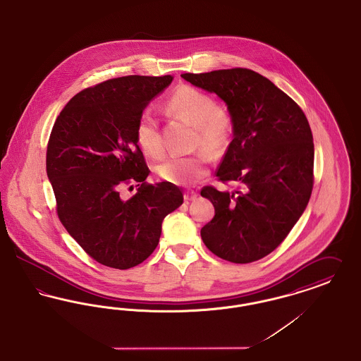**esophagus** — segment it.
Masks as SVG:
<instances>
[{
    "mask_svg": "<svg viewBox=\"0 0 361 361\" xmlns=\"http://www.w3.org/2000/svg\"><path fill=\"white\" fill-rule=\"evenodd\" d=\"M197 196V193L195 191H185L184 192V199L188 202V200H195Z\"/></svg>",
    "mask_w": 361,
    "mask_h": 361,
    "instance_id": "obj_1",
    "label": "esophagus"
}]
</instances>
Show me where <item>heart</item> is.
<instances>
[{"label":"heart","mask_w":361,"mask_h":361,"mask_svg":"<svg viewBox=\"0 0 361 361\" xmlns=\"http://www.w3.org/2000/svg\"><path fill=\"white\" fill-rule=\"evenodd\" d=\"M171 114L185 118L196 129L195 146L203 147L212 155H221L231 145L233 136V116L228 107L216 105L210 94L191 85L177 87L166 101ZM135 140L147 157L164 154L159 123L151 110H145L135 126ZM209 157L204 151L193 155H173L155 165V174L174 185H191L209 173Z\"/></svg>","instance_id":"obj_1"}]
</instances>
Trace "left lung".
<instances>
[{
    "instance_id": "obj_1",
    "label": "left lung",
    "mask_w": 361,
    "mask_h": 361,
    "mask_svg": "<svg viewBox=\"0 0 361 361\" xmlns=\"http://www.w3.org/2000/svg\"><path fill=\"white\" fill-rule=\"evenodd\" d=\"M183 79L224 99L233 116V140L216 170L234 181L233 193L202 188L215 209L200 235L232 263L271 254L305 210L314 187V140L296 102L267 78L247 68L183 73Z\"/></svg>"
}]
</instances>
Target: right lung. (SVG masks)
I'll return each mask as SVG.
<instances>
[{
    "label": "right lung",
    "instance_id": "add662e5",
    "mask_svg": "<svg viewBox=\"0 0 361 361\" xmlns=\"http://www.w3.org/2000/svg\"><path fill=\"white\" fill-rule=\"evenodd\" d=\"M173 78L130 75L76 94L57 117L46 151V171L66 232L98 263L127 270L159 243L162 221L183 204L181 190L146 183L149 170L135 126ZM139 186L128 201L119 193Z\"/></svg>",
    "mask_w": 361,
    "mask_h": 361
}]
</instances>
